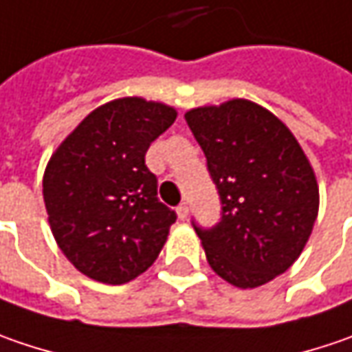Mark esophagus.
<instances>
[{
	"label": "esophagus",
	"mask_w": 352,
	"mask_h": 352,
	"mask_svg": "<svg viewBox=\"0 0 352 352\" xmlns=\"http://www.w3.org/2000/svg\"><path fill=\"white\" fill-rule=\"evenodd\" d=\"M176 214H178L180 220H186V218H188V204H180V206L176 208Z\"/></svg>",
	"instance_id": "esophagus-1"
}]
</instances>
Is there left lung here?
Wrapping results in <instances>:
<instances>
[{"mask_svg":"<svg viewBox=\"0 0 352 352\" xmlns=\"http://www.w3.org/2000/svg\"><path fill=\"white\" fill-rule=\"evenodd\" d=\"M218 188L220 221L204 230L208 263L228 283L254 289L287 272L319 212V186L291 131L245 98L184 115Z\"/></svg>","mask_w":352,"mask_h":352,"instance_id":"1","label":"left lung"}]
</instances>
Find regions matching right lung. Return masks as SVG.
I'll use <instances>...</instances> for the list:
<instances>
[{"mask_svg": "<svg viewBox=\"0 0 352 352\" xmlns=\"http://www.w3.org/2000/svg\"><path fill=\"white\" fill-rule=\"evenodd\" d=\"M174 120L168 104L116 98L85 116L53 152L43 176L49 226L87 277L120 285L160 254L176 212L158 200L144 156Z\"/></svg>", "mask_w": 352, "mask_h": 352, "instance_id": "1", "label": "right lung"}]
</instances>
